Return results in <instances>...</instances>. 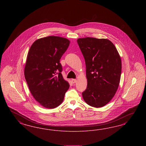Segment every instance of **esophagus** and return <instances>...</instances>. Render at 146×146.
Segmentation results:
<instances>
[{
  "mask_svg": "<svg viewBox=\"0 0 146 146\" xmlns=\"http://www.w3.org/2000/svg\"><path fill=\"white\" fill-rule=\"evenodd\" d=\"M76 81H77V80L76 79H72V83H73V84L76 83Z\"/></svg>",
  "mask_w": 146,
  "mask_h": 146,
  "instance_id": "obj_1",
  "label": "esophagus"
}]
</instances>
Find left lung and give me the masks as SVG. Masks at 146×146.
Segmentation results:
<instances>
[{
	"mask_svg": "<svg viewBox=\"0 0 146 146\" xmlns=\"http://www.w3.org/2000/svg\"><path fill=\"white\" fill-rule=\"evenodd\" d=\"M86 66L87 87L82 93L90 106H106L115 96L119 85L121 61L115 45L110 40L94 37L77 40Z\"/></svg>",
	"mask_w": 146,
	"mask_h": 146,
	"instance_id": "1",
	"label": "left lung"
}]
</instances>
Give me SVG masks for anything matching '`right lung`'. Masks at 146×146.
<instances>
[{
	"instance_id": "1",
	"label": "right lung",
	"mask_w": 146,
	"mask_h": 146,
	"mask_svg": "<svg viewBox=\"0 0 146 146\" xmlns=\"http://www.w3.org/2000/svg\"><path fill=\"white\" fill-rule=\"evenodd\" d=\"M70 43L66 38L50 36L36 40L28 51L25 77L33 96L45 108L60 105L70 88L59 62Z\"/></svg>"
}]
</instances>
